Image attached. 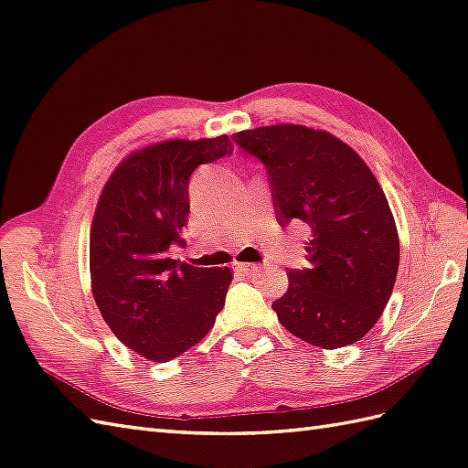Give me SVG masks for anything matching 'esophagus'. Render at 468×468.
I'll list each match as a JSON object with an SVG mask.
<instances>
[{
	"mask_svg": "<svg viewBox=\"0 0 468 468\" xmlns=\"http://www.w3.org/2000/svg\"><path fill=\"white\" fill-rule=\"evenodd\" d=\"M234 268H236L238 271L252 273V271H256L260 266H258V264H248V261H234Z\"/></svg>",
	"mask_w": 468,
	"mask_h": 468,
	"instance_id": "obj_1",
	"label": "esophagus"
}]
</instances>
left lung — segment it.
I'll return each instance as SVG.
<instances>
[{
    "mask_svg": "<svg viewBox=\"0 0 468 468\" xmlns=\"http://www.w3.org/2000/svg\"><path fill=\"white\" fill-rule=\"evenodd\" d=\"M234 143L268 170L280 224L310 226V268L290 270L271 303L290 334L324 349L378 324L399 270V234L378 178L349 144L303 124L240 131Z\"/></svg>",
    "mask_w": 468,
    "mask_h": 468,
    "instance_id": "1",
    "label": "left lung"
}]
</instances>
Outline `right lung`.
<instances>
[{"instance_id":"1","label":"right lung","mask_w":468,"mask_h":468,"mask_svg":"<svg viewBox=\"0 0 468 468\" xmlns=\"http://www.w3.org/2000/svg\"><path fill=\"white\" fill-rule=\"evenodd\" d=\"M230 153L228 134L148 144L124 158L99 197L90 290L111 332L148 361L165 363L197 346L224 307L230 268L178 264L170 246L185 244L190 175Z\"/></svg>"}]
</instances>
